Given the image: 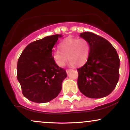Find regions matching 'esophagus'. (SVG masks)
I'll list each match as a JSON object with an SVG mask.
<instances>
[{
	"instance_id": "obj_1",
	"label": "esophagus",
	"mask_w": 130,
	"mask_h": 130,
	"mask_svg": "<svg viewBox=\"0 0 130 130\" xmlns=\"http://www.w3.org/2000/svg\"><path fill=\"white\" fill-rule=\"evenodd\" d=\"M71 69H67V70H66V72H67V73H68L70 72V71H71Z\"/></svg>"
}]
</instances>
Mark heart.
<instances>
[{
	"label": "heart",
	"mask_w": 130,
	"mask_h": 130,
	"mask_svg": "<svg viewBox=\"0 0 130 130\" xmlns=\"http://www.w3.org/2000/svg\"><path fill=\"white\" fill-rule=\"evenodd\" d=\"M60 50H55L53 57L59 67L65 65L68 57L70 64L72 66L84 65L88 60L90 53V44L84 38L68 37L63 40L59 45Z\"/></svg>",
	"instance_id": "obj_1"
}]
</instances>
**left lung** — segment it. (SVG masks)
<instances>
[{
    "label": "left lung",
    "instance_id": "left-lung-1",
    "mask_svg": "<svg viewBox=\"0 0 130 130\" xmlns=\"http://www.w3.org/2000/svg\"><path fill=\"white\" fill-rule=\"evenodd\" d=\"M79 36L89 41L90 50L87 62L77 69L79 89L89 98L105 97L119 81V57L105 38L89 32L81 33Z\"/></svg>",
    "mask_w": 130,
    "mask_h": 130
}]
</instances>
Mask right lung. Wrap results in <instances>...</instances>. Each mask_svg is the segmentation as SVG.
<instances>
[{
	"mask_svg": "<svg viewBox=\"0 0 130 130\" xmlns=\"http://www.w3.org/2000/svg\"><path fill=\"white\" fill-rule=\"evenodd\" d=\"M62 37L57 34L30 43L19 57L17 78L22 94L29 100L38 103L49 102L62 90L67 74L53 57V47Z\"/></svg>",
	"mask_w": 130,
	"mask_h": 130,
	"instance_id": "right-lung-1",
	"label": "right lung"
}]
</instances>
